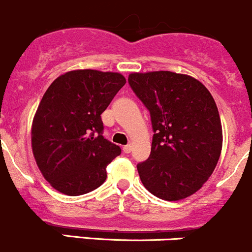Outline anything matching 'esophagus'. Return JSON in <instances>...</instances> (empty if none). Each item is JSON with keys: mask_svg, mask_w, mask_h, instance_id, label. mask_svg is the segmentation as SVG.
Instances as JSON below:
<instances>
[{"mask_svg": "<svg viewBox=\"0 0 252 252\" xmlns=\"http://www.w3.org/2000/svg\"><path fill=\"white\" fill-rule=\"evenodd\" d=\"M131 151H132L131 144H126V146H124V152H125V153H129Z\"/></svg>", "mask_w": 252, "mask_h": 252, "instance_id": "esophagus-1", "label": "esophagus"}]
</instances>
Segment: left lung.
I'll return each instance as SVG.
<instances>
[{
  "instance_id": "1",
  "label": "left lung",
  "mask_w": 252,
  "mask_h": 252,
  "mask_svg": "<svg viewBox=\"0 0 252 252\" xmlns=\"http://www.w3.org/2000/svg\"><path fill=\"white\" fill-rule=\"evenodd\" d=\"M128 84L154 132L149 158L137 164L142 184L161 200L189 197L208 180L221 152L213 96L197 79L169 71L131 73Z\"/></svg>"
}]
</instances>
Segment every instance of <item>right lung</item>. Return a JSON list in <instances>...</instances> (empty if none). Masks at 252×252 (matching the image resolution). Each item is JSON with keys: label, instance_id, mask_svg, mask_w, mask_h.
Instances as JSON below:
<instances>
[{"label": "right lung", "instance_id": "add662e5", "mask_svg": "<svg viewBox=\"0 0 252 252\" xmlns=\"http://www.w3.org/2000/svg\"><path fill=\"white\" fill-rule=\"evenodd\" d=\"M123 74L78 69L55 79L32 126L36 164L55 190L79 196L106 179V166L121 148L103 136L101 114L125 86Z\"/></svg>", "mask_w": 252, "mask_h": 252}]
</instances>
